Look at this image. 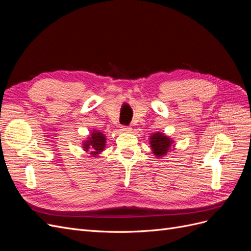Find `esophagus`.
<instances>
[{"mask_svg":"<svg viewBox=\"0 0 251 251\" xmlns=\"http://www.w3.org/2000/svg\"><path fill=\"white\" fill-rule=\"evenodd\" d=\"M120 131H121V132H124V133H130V132L132 131V128H131L130 126H121V127H120Z\"/></svg>","mask_w":251,"mask_h":251,"instance_id":"obj_1","label":"esophagus"}]
</instances>
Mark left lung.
Returning a JSON list of instances; mask_svg holds the SVG:
<instances>
[{"instance_id": "1", "label": "left lung", "mask_w": 251, "mask_h": 251, "mask_svg": "<svg viewBox=\"0 0 251 251\" xmlns=\"http://www.w3.org/2000/svg\"><path fill=\"white\" fill-rule=\"evenodd\" d=\"M150 143L154 155H156L158 158H160L168 154V151L171 150L172 146L174 144V141L164 134L157 132L151 136Z\"/></svg>"}]
</instances>
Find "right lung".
Masks as SVG:
<instances>
[{"mask_svg":"<svg viewBox=\"0 0 251 251\" xmlns=\"http://www.w3.org/2000/svg\"><path fill=\"white\" fill-rule=\"evenodd\" d=\"M82 148L86 151L89 150L91 151V155L97 156L98 154H100L105 148V136L101 132H98L94 130L89 136L88 139L83 141L82 143Z\"/></svg>","mask_w":251,"mask_h":251,"instance_id":"right-lung-1","label":"right lung"}]
</instances>
